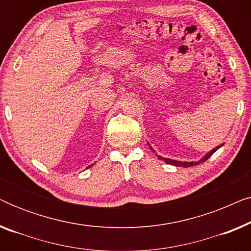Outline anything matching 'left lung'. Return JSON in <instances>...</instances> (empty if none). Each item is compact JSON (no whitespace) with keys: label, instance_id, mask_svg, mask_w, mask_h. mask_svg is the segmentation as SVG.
Returning <instances> with one entry per match:
<instances>
[{"label":"left lung","instance_id":"obj_1","mask_svg":"<svg viewBox=\"0 0 251 251\" xmlns=\"http://www.w3.org/2000/svg\"><path fill=\"white\" fill-rule=\"evenodd\" d=\"M219 147L221 146H218V147H216V149H214L212 151H210V152H209L207 155H205L204 157H202V159L200 160V161H198V162H180V161H176V160H171V159H166V157H161V156H159V159L160 160H162V161H164V162L166 163H169V164H171V166H176V167H193V166H198V164H200V163H202V162H204V161H207L209 157H210L212 154H214L216 151H217ZM151 150L153 151L154 152V150L152 149V147H151Z\"/></svg>","mask_w":251,"mask_h":251}]
</instances>
